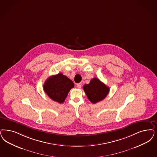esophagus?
Wrapping results in <instances>:
<instances>
[{
    "label": "esophagus",
    "mask_w": 157,
    "mask_h": 157,
    "mask_svg": "<svg viewBox=\"0 0 157 157\" xmlns=\"http://www.w3.org/2000/svg\"><path fill=\"white\" fill-rule=\"evenodd\" d=\"M76 86L78 88V89H80L82 87V83H77L76 84Z\"/></svg>",
    "instance_id": "1"
}]
</instances>
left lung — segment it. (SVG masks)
I'll return each instance as SVG.
<instances>
[{
  "label": "left lung",
  "instance_id": "obj_1",
  "mask_svg": "<svg viewBox=\"0 0 157 157\" xmlns=\"http://www.w3.org/2000/svg\"><path fill=\"white\" fill-rule=\"evenodd\" d=\"M88 99L93 104L103 100L108 95L109 88L97 78H94L89 84L83 86Z\"/></svg>",
  "mask_w": 157,
  "mask_h": 157
}]
</instances>
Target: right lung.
Masks as SVG:
<instances>
[{
  "label": "right lung",
  "instance_id": "right-lung-1",
  "mask_svg": "<svg viewBox=\"0 0 157 157\" xmlns=\"http://www.w3.org/2000/svg\"><path fill=\"white\" fill-rule=\"evenodd\" d=\"M74 87L73 82L59 73L49 77L43 85V89L52 100L61 104L65 101L68 92Z\"/></svg>",
  "mask_w": 157,
  "mask_h": 157
}]
</instances>
